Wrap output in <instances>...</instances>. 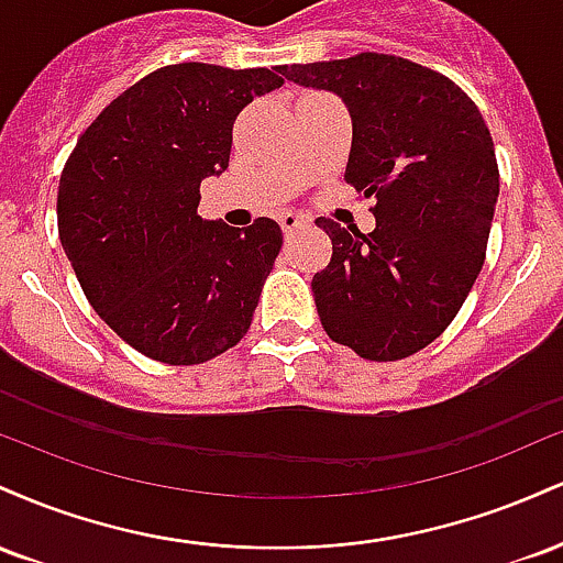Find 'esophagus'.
<instances>
[{"mask_svg":"<svg viewBox=\"0 0 563 563\" xmlns=\"http://www.w3.org/2000/svg\"><path fill=\"white\" fill-rule=\"evenodd\" d=\"M301 224H307V219L303 217H299V214H283L280 217V228H283V232H286V235H290V232H296L301 228Z\"/></svg>","mask_w":563,"mask_h":563,"instance_id":"1","label":"esophagus"}]
</instances>
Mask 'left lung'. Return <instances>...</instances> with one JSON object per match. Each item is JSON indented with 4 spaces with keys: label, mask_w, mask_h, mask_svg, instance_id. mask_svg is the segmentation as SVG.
<instances>
[{
    "label": "left lung",
    "mask_w": 563,
    "mask_h": 563,
    "mask_svg": "<svg viewBox=\"0 0 563 563\" xmlns=\"http://www.w3.org/2000/svg\"><path fill=\"white\" fill-rule=\"evenodd\" d=\"M352 115L344 179L376 196V230L320 217L333 256L312 277L325 333L365 360L418 352L450 325L482 273L500 174L479 108L442 74L402 57L280 66Z\"/></svg>",
    "instance_id": "left-lung-1"
}]
</instances>
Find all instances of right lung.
<instances>
[{
	"label": "right lung",
	"instance_id": "right-lung-1",
	"mask_svg": "<svg viewBox=\"0 0 563 563\" xmlns=\"http://www.w3.org/2000/svg\"><path fill=\"white\" fill-rule=\"evenodd\" d=\"M280 84L277 66L158 68L70 153L57 190L63 251L95 312L145 357L198 365L249 331L280 224L198 217L200 183L228 169L238 113Z\"/></svg>",
	"mask_w": 563,
	"mask_h": 563
}]
</instances>
